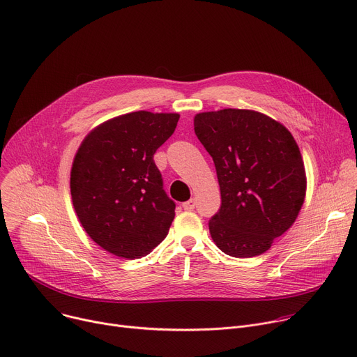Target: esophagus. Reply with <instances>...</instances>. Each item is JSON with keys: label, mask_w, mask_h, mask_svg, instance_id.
<instances>
[{"label": "esophagus", "mask_w": 357, "mask_h": 357, "mask_svg": "<svg viewBox=\"0 0 357 357\" xmlns=\"http://www.w3.org/2000/svg\"><path fill=\"white\" fill-rule=\"evenodd\" d=\"M196 207V199H190L185 203H183L184 210H193Z\"/></svg>", "instance_id": "obj_1"}]
</instances>
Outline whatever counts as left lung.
Returning a JSON list of instances; mask_svg holds the SVG:
<instances>
[{"label": "left lung", "mask_w": 357, "mask_h": 357, "mask_svg": "<svg viewBox=\"0 0 357 357\" xmlns=\"http://www.w3.org/2000/svg\"><path fill=\"white\" fill-rule=\"evenodd\" d=\"M195 131L211 155L222 206L208 222L213 241L231 257L267 252L286 233L306 197V170L291 132L243 108L195 116Z\"/></svg>", "instance_id": "obj_1"}]
</instances>
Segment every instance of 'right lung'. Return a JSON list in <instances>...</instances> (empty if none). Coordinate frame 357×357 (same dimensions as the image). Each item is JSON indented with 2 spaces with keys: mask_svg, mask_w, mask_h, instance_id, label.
Returning <instances> with one entry per match:
<instances>
[{
  "mask_svg": "<svg viewBox=\"0 0 357 357\" xmlns=\"http://www.w3.org/2000/svg\"><path fill=\"white\" fill-rule=\"evenodd\" d=\"M178 119L177 113H127L98 124L81 142L71 167V200L78 222L105 252L140 259L169 234L176 204L162 190L153 155Z\"/></svg>",
  "mask_w": 357,
  "mask_h": 357,
  "instance_id": "right-lung-1",
  "label": "right lung"
}]
</instances>
